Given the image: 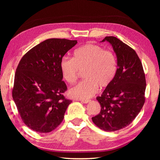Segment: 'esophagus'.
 I'll return each instance as SVG.
<instances>
[{"label": "esophagus", "instance_id": "obj_1", "mask_svg": "<svg viewBox=\"0 0 160 160\" xmlns=\"http://www.w3.org/2000/svg\"><path fill=\"white\" fill-rule=\"evenodd\" d=\"M81 102L84 104H87V103H89V102H91V100H81Z\"/></svg>", "mask_w": 160, "mask_h": 160}]
</instances>
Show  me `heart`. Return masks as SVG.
Here are the masks:
<instances>
[{
	"instance_id": "b5f03b06",
	"label": "heart",
	"mask_w": 160,
	"mask_h": 160,
	"mask_svg": "<svg viewBox=\"0 0 160 160\" xmlns=\"http://www.w3.org/2000/svg\"><path fill=\"white\" fill-rule=\"evenodd\" d=\"M62 75L67 82H76L84 71L85 80L71 87L69 94L76 99H89L98 90L107 88L113 82L117 73L115 54L100 45L87 43L75 50L73 58L63 57L60 62Z\"/></svg>"
}]
</instances>
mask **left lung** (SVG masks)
<instances>
[{"label": "left lung", "instance_id": "8db88e82", "mask_svg": "<svg viewBox=\"0 0 160 160\" xmlns=\"http://www.w3.org/2000/svg\"><path fill=\"white\" fill-rule=\"evenodd\" d=\"M116 53L117 73L113 82L96 98L100 113L92 118L93 123L105 131H115L134 120L145 102L146 78L135 51L114 36H106Z\"/></svg>", "mask_w": 160, "mask_h": 160}]
</instances>
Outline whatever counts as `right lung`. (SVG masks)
I'll return each instance as SVG.
<instances>
[{"label":"right lung","mask_w":160,"mask_h":160,"mask_svg":"<svg viewBox=\"0 0 160 160\" xmlns=\"http://www.w3.org/2000/svg\"><path fill=\"white\" fill-rule=\"evenodd\" d=\"M77 40L50 38L28 51L16 71L12 97L22 122L38 132H49L62 122L72 101L63 93L60 62Z\"/></svg>","instance_id":"1"}]
</instances>
